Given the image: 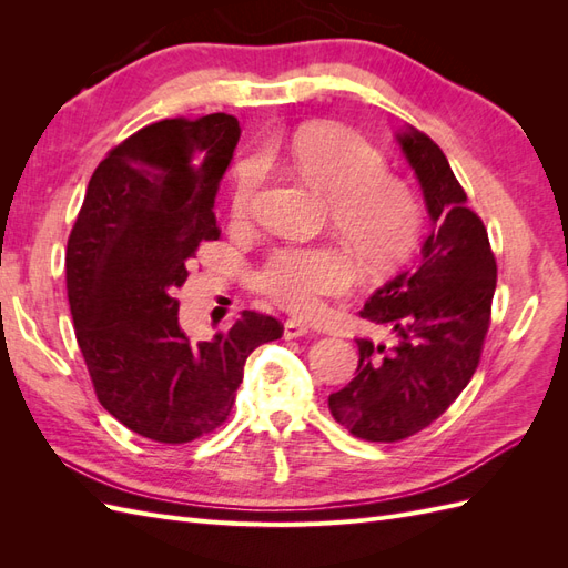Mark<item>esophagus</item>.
<instances>
[{"instance_id": "obj_1", "label": "esophagus", "mask_w": 568, "mask_h": 568, "mask_svg": "<svg viewBox=\"0 0 568 568\" xmlns=\"http://www.w3.org/2000/svg\"><path fill=\"white\" fill-rule=\"evenodd\" d=\"M311 334V326L303 324L301 320H286L284 322V338H301Z\"/></svg>"}]
</instances>
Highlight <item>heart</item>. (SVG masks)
Wrapping results in <instances>:
<instances>
[{"mask_svg": "<svg viewBox=\"0 0 568 568\" xmlns=\"http://www.w3.org/2000/svg\"><path fill=\"white\" fill-rule=\"evenodd\" d=\"M267 156L286 163L322 196H329V222L367 272L398 265L419 234V203L412 189L386 173V159L363 136L338 125L303 128L288 140H270ZM265 178L261 153L234 170L232 211L251 213ZM355 280L351 257L338 246H284L253 272V286L291 313L311 315Z\"/></svg>", "mask_w": 568, "mask_h": 568, "instance_id": "obj_1", "label": "heart"}]
</instances>
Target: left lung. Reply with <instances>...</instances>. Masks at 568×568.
Here are the masks:
<instances>
[{
    "label": "left lung",
    "instance_id": "obj_1",
    "mask_svg": "<svg viewBox=\"0 0 568 568\" xmlns=\"http://www.w3.org/2000/svg\"><path fill=\"white\" fill-rule=\"evenodd\" d=\"M426 201L432 232L419 263L376 288L359 317L390 326L393 348L357 338L353 382L329 395L357 438L393 443L422 432L467 388L490 326L495 255L440 146L412 125L395 132Z\"/></svg>",
    "mask_w": 568,
    "mask_h": 568
}]
</instances>
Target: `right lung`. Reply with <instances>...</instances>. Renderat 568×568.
Wrapping results in <instances>:
<instances>
[{
    "mask_svg": "<svg viewBox=\"0 0 568 568\" xmlns=\"http://www.w3.org/2000/svg\"><path fill=\"white\" fill-rule=\"evenodd\" d=\"M239 120H161L109 151L88 184L65 248L78 346L99 403L130 432L189 443L230 417L248 355L284 326L244 311L232 329L192 343L175 288L201 242H215V194Z\"/></svg>",
    "mask_w": 568,
    "mask_h": 568,
    "instance_id": "add662e5",
    "label": "right lung"
}]
</instances>
